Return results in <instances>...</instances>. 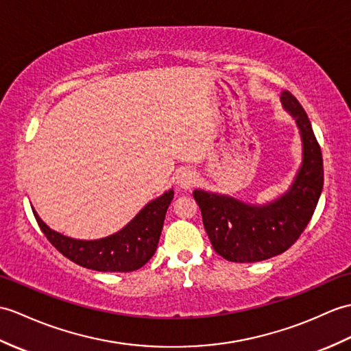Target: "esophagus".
<instances>
[{"instance_id":"esophagus-1","label":"esophagus","mask_w":351,"mask_h":351,"mask_svg":"<svg viewBox=\"0 0 351 351\" xmlns=\"http://www.w3.org/2000/svg\"><path fill=\"white\" fill-rule=\"evenodd\" d=\"M197 173L193 172V170H182L181 173L178 175L176 178V184L179 189L182 190H190L193 185H195V182H197Z\"/></svg>"}]
</instances>
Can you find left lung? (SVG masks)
Wrapping results in <instances>:
<instances>
[{
	"label": "left lung",
	"instance_id": "obj_1",
	"mask_svg": "<svg viewBox=\"0 0 351 351\" xmlns=\"http://www.w3.org/2000/svg\"><path fill=\"white\" fill-rule=\"evenodd\" d=\"M281 103L296 121L302 138V165L290 189L265 205H251L232 195L194 190V200L210 243L234 263H254L289 250L305 230L323 190V158L302 106L289 91Z\"/></svg>",
	"mask_w": 351,
	"mask_h": 351
}]
</instances>
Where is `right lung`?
<instances>
[{
    "label": "right lung",
    "mask_w": 351,
    "mask_h": 351,
    "mask_svg": "<svg viewBox=\"0 0 351 351\" xmlns=\"http://www.w3.org/2000/svg\"><path fill=\"white\" fill-rule=\"evenodd\" d=\"M173 194L170 189L145 205L121 230L94 241L69 238L55 232L38 217L34 208L32 213L49 242L71 262L99 272H132L148 263L156 252Z\"/></svg>",
    "instance_id": "1"
}]
</instances>
